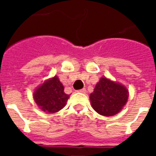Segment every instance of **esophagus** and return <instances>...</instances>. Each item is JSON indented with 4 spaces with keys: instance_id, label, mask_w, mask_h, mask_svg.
I'll list each match as a JSON object with an SVG mask.
<instances>
[{
    "instance_id": "1",
    "label": "esophagus",
    "mask_w": 156,
    "mask_h": 156,
    "mask_svg": "<svg viewBox=\"0 0 156 156\" xmlns=\"http://www.w3.org/2000/svg\"><path fill=\"white\" fill-rule=\"evenodd\" d=\"M78 92H80V93H83V94H85L86 93V89L85 88H82V89H80V90H78Z\"/></svg>"
}]
</instances>
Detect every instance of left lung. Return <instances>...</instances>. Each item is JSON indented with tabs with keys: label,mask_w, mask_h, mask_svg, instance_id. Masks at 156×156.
Wrapping results in <instances>:
<instances>
[{
	"label": "left lung",
	"mask_w": 156,
	"mask_h": 156,
	"mask_svg": "<svg viewBox=\"0 0 156 156\" xmlns=\"http://www.w3.org/2000/svg\"><path fill=\"white\" fill-rule=\"evenodd\" d=\"M129 91L125 86L106 78H101L90 94L93 108L103 116H114L127 103Z\"/></svg>",
	"instance_id": "left-lung-1"
}]
</instances>
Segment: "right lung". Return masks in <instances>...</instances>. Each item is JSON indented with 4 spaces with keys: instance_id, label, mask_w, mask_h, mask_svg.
<instances>
[{
    "instance_id": "right-lung-1",
    "label": "right lung",
    "mask_w": 156,
    "mask_h": 156,
    "mask_svg": "<svg viewBox=\"0 0 156 156\" xmlns=\"http://www.w3.org/2000/svg\"><path fill=\"white\" fill-rule=\"evenodd\" d=\"M33 98L42 111L52 114L64 107L69 95L64 93V87L58 76H54L36 88Z\"/></svg>"
}]
</instances>
